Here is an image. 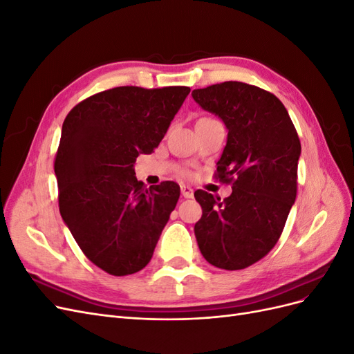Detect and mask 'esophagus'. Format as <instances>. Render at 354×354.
<instances>
[{
	"label": "esophagus",
	"instance_id": "34e87169",
	"mask_svg": "<svg viewBox=\"0 0 354 354\" xmlns=\"http://www.w3.org/2000/svg\"><path fill=\"white\" fill-rule=\"evenodd\" d=\"M180 190H181V196H183V198H186V199L194 198V189H192L190 186L181 185V186H180Z\"/></svg>",
	"mask_w": 354,
	"mask_h": 354
}]
</instances>
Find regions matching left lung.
Segmentation results:
<instances>
[{
  "label": "left lung",
  "mask_w": 354,
  "mask_h": 354,
  "mask_svg": "<svg viewBox=\"0 0 354 354\" xmlns=\"http://www.w3.org/2000/svg\"><path fill=\"white\" fill-rule=\"evenodd\" d=\"M203 111L226 125L218 177L233 181L220 199L198 190L202 217L195 224L201 254L224 270L245 269L269 252L297 196L301 145L282 102L255 85L227 81L192 91Z\"/></svg>",
  "instance_id": "left-lung-1"
}]
</instances>
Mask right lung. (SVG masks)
I'll use <instances>...</instances> for the list:
<instances>
[{
    "mask_svg": "<svg viewBox=\"0 0 354 354\" xmlns=\"http://www.w3.org/2000/svg\"><path fill=\"white\" fill-rule=\"evenodd\" d=\"M189 93L116 87L81 102L63 122L55 160L60 216L87 259L109 274L146 267L177 205L178 185L146 187L134 162L158 147Z\"/></svg>",
    "mask_w": 354,
    "mask_h": 354,
    "instance_id": "right-lung-1",
    "label": "right lung"
}]
</instances>
